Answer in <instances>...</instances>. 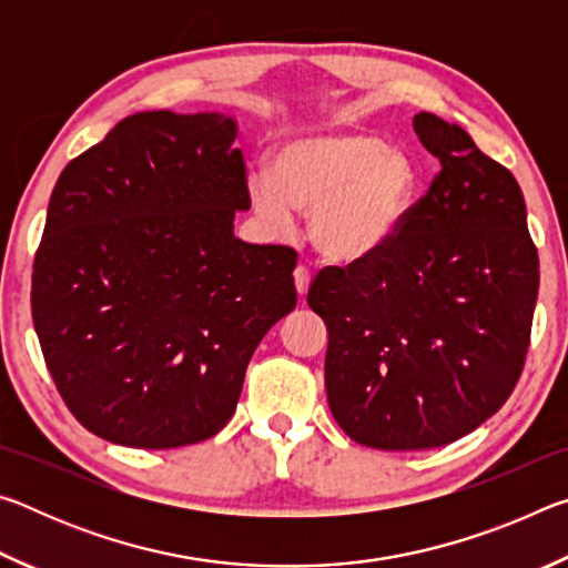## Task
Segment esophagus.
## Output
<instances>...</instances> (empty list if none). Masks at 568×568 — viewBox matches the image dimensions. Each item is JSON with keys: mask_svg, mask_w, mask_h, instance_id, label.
Listing matches in <instances>:
<instances>
[{"mask_svg": "<svg viewBox=\"0 0 568 568\" xmlns=\"http://www.w3.org/2000/svg\"><path fill=\"white\" fill-rule=\"evenodd\" d=\"M293 277H295V291H297V295L305 297L307 287H311V271H307L305 265H297Z\"/></svg>", "mask_w": 568, "mask_h": 568, "instance_id": "34e87169", "label": "esophagus"}]
</instances>
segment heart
<instances>
[{
  "label": "heart",
  "mask_w": 568,
  "mask_h": 568,
  "mask_svg": "<svg viewBox=\"0 0 568 568\" xmlns=\"http://www.w3.org/2000/svg\"><path fill=\"white\" fill-rule=\"evenodd\" d=\"M418 170L406 152L361 132L297 134L275 150L273 178L247 182L255 213L291 227L311 215V240L335 263L381 253L400 233L416 200Z\"/></svg>",
  "instance_id": "b5f03b06"
}]
</instances>
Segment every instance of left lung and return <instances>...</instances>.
I'll list each match as a JSON object with an SVG mask.
<instances>
[{"instance_id": "obj_1", "label": "left lung", "mask_w": 568, "mask_h": 568, "mask_svg": "<svg viewBox=\"0 0 568 568\" xmlns=\"http://www.w3.org/2000/svg\"><path fill=\"white\" fill-rule=\"evenodd\" d=\"M413 130L440 170L381 250L323 267L307 305L328 325L338 426L378 450L446 446L488 420L524 371L538 255L516 178L458 124Z\"/></svg>"}]
</instances>
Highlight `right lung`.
<instances>
[{
    "label": "right lung",
    "mask_w": 568,
    "mask_h": 568,
    "mask_svg": "<svg viewBox=\"0 0 568 568\" xmlns=\"http://www.w3.org/2000/svg\"><path fill=\"white\" fill-rule=\"evenodd\" d=\"M237 124L138 112L52 190L32 321L72 416L110 444L178 448L233 418L257 343L297 303V253L235 237Z\"/></svg>",
    "instance_id": "add662e5"
}]
</instances>
